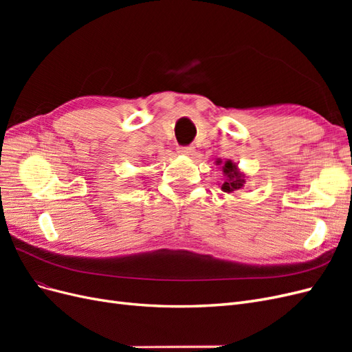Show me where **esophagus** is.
<instances>
[{"mask_svg":"<svg viewBox=\"0 0 352 352\" xmlns=\"http://www.w3.org/2000/svg\"><path fill=\"white\" fill-rule=\"evenodd\" d=\"M177 153L189 157V155H194L195 154V148L194 146H179L177 148Z\"/></svg>","mask_w":352,"mask_h":352,"instance_id":"esophagus-1","label":"esophagus"}]
</instances>
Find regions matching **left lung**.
Returning a JSON list of instances; mask_svg holds the SVG:
<instances>
[{
  "label": "left lung",
  "instance_id": "1",
  "mask_svg": "<svg viewBox=\"0 0 352 352\" xmlns=\"http://www.w3.org/2000/svg\"><path fill=\"white\" fill-rule=\"evenodd\" d=\"M219 166L221 164V173H223V184H221V190L223 192L233 194L238 192V190L245 188V175L238 168V164L233 163L232 160H226L225 163H221V160H217L216 162Z\"/></svg>",
  "mask_w": 352,
  "mask_h": 352
}]
</instances>
